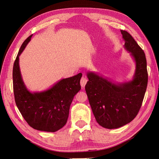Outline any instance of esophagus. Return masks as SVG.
I'll list each match as a JSON object with an SVG mask.
<instances>
[{
  "mask_svg": "<svg viewBox=\"0 0 159 159\" xmlns=\"http://www.w3.org/2000/svg\"><path fill=\"white\" fill-rule=\"evenodd\" d=\"M87 82H88V79L86 78L84 75H83L82 78H81V79L80 80V84H81V88H84V87L85 86L86 84H87Z\"/></svg>",
  "mask_w": 159,
  "mask_h": 159,
  "instance_id": "obj_1",
  "label": "esophagus"
}]
</instances>
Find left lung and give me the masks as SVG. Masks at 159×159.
I'll return each instance as SVG.
<instances>
[{"label": "left lung", "instance_id": "1", "mask_svg": "<svg viewBox=\"0 0 159 159\" xmlns=\"http://www.w3.org/2000/svg\"><path fill=\"white\" fill-rule=\"evenodd\" d=\"M121 32L124 48L135 64L133 78L116 82L95 71L86 73L89 81L85 89L91 110L99 125L109 129L125 125L137 116L148 82L145 53L129 33Z\"/></svg>", "mask_w": 159, "mask_h": 159}]
</instances>
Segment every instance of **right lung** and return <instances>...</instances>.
I'll return each mask as SVG.
<instances>
[{"label": "right lung", "instance_id": "add662e5", "mask_svg": "<svg viewBox=\"0 0 159 159\" xmlns=\"http://www.w3.org/2000/svg\"><path fill=\"white\" fill-rule=\"evenodd\" d=\"M32 36L23 42L14 64V99L22 117L31 127L38 131L56 132L67 123L72 100L81 89L82 74L61 79L45 90L30 91L22 79L19 57L30 41Z\"/></svg>", "mask_w": 159, "mask_h": 159}]
</instances>
